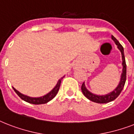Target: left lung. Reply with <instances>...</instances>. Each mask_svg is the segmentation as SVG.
Masks as SVG:
<instances>
[{
	"label": "left lung",
	"instance_id": "1",
	"mask_svg": "<svg viewBox=\"0 0 134 134\" xmlns=\"http://www.w3.org/2000/svg\"><path fill=\"white\" fill-rule=\"evenodd\" d=\"M112 39L114 40L118 47L120 50L121 53H122V65H123V69L122 73L121 75V79L120 82L119 83L118 86L115 89L110 93L106 94V95L99 96L94 94L91 93L88 91V90L86 88L85 84L83 83L81 86V90L84 96L87 97L88 99H90L92 102H96V103H99V104H105V103H108V102H112L114 99H115L119 94H120V92L122 90L124 86H125V82H126V79H127V65H126V61H125V54H124V48L123 46L120 44V43L117 40V39L112 35Z\"/></svg>",
	"mask_w": 134,
	"mask_h": 134
}]
</instances>
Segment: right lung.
Here are the masks:
<instances>
[{
    "label": "right lung",
    "mask_w": 134,
    "mask_h": 134,
    "mask_svg": "<svg viewBox=\"0 0 134 134\" xmlns=\"http://www.w3.org/2000/svg\"><path fill=\"white\" fill-rule=\"evenodd\" d=\"M64 77H65V76H63V77H62L59 80L58 82V83H57V85L55 86V88L50 92H48L47 94L43 96V97H37V98L30 97H28V96L24 95V94H23L20 93L19 92L17 91L15 88H13V89L16 93L17 94L18 96H19L21 99L25 101V102H28V103L32 104H46L47 102H48L49 101L53 99L55 97V95H56L57 93H58V92L60 86L61 81H62V79H63Z\"/></svg>",
    "instance_id": "obj_1"
}]
</instances>
